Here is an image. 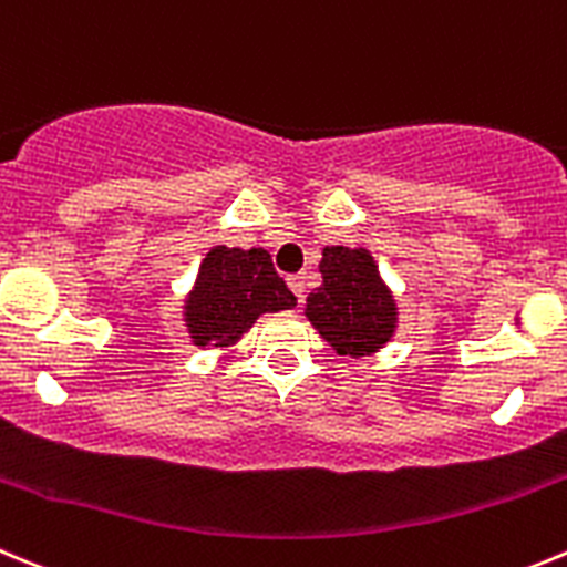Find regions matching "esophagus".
<instances>
[{"label": "esophagus", "instance_id": "34e87169", "mask_svg": "<svg viewBox=\"0 0 567 567\" xmlns=\"http://www.w3.org/2000/svg\"><path fill=\"white\" fill-rule=\"evenodd\" d=\"M288 288L293 290L296 293V299H305V290H308V277H305V274H290L288 277Z\"/></svg>", "mask_w": 567, "mask_h": 567}]
</instances>
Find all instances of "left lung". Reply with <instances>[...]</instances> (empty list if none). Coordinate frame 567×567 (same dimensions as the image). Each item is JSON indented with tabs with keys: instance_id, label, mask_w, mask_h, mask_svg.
Masks as SVG:
<instances>
[{
	"instance_id": "1",
	"label": "left lung",
	"mask_w": 567,
	"mask_h": 567,
	"mask_svg": "<svg viewBox=\"0 0 567 567\" xmlns=\"http://www.w3.org/2000/svg\"><path fill=\"white\" fill-rule=\"evenodd\" d=\"M319 271L324 282L308 296L305 316L338 355L378 352L396 327V305L367 248L327 246Z\"/></svg>"
}]
</instances>
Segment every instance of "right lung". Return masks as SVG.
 <instances>
[{
  "instance_id": "1",
  "label": "right lung",
  "mask_w": 567,
  "mask_h": 567,
  "mask_svg": "<svg viewBox=\"0 0 567 567\" xmlns=\"http://www.w3.org/2000/svg\"><path fill=\"white\" fill-rule=\"evenodd\" d=\"M296 305L266 248L215 246L198 268L195 288L184 301V321L195 347H229L262 313Z\"/></svg>"
}]
</instances>
